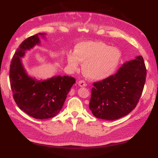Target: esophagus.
Returning a JSON list of instances; mask_svg holds the SVG:
<instances>
[{
	"label": "esophagus",
	"instance_id": "34e87169",
	"mask_svg": "<svg viewBox=\"0 0 158 158\" xmlns=\"http://www.w3.org/2000/svg\"><path fill=\"white\" fill-rule=\"evenodd\" d=\"M78 84L80 87H84V86H85V85H86V83H85L84 80H79Z\"/></svg>",
	"mask_w": 158,
	"mask_h": 158
}]
</instances>
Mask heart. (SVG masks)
Instances as JSON below:
<instances>
[{"label":"heart","instance_id":"b5f03b06","mask_svg":"<svg viewBox=\"0 0 158 158\" xmlns=\"http://www.w3.org/2000/svg\"><path fill=\"white\" fill-rule=\"evenodd\" d=\"M121 57V51L115 47L99 41H85L76 45L74 53H68L67 60L73 70L78 69L79 62L83 63L82 69L85 76L100 80L113 74Z\"/></svg>","mask_w":158,"mask_h":158}]
</instances>
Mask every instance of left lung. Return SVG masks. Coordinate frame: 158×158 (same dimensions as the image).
I'll return each instance as SVG.
<instances>
[{"label":"left lung","instance_id":"obj_1","mask_svg":"<svg viewBox=\"0 0 158 158\" xmlns=\"http://www.w3.org/2000/svg\"><path fill=\"white\" fill-rule=\"evenodd\" d=\"M146 77L142 56L127 62L117 73L92 84L89 108L94 115L115 120L130 113L141 97Z\"/></svg>","mask_w":158,"mask_h":158}]
</instances>
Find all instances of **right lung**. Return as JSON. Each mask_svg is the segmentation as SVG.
I'll use <instances>...</instances> for the list:
<instances>
[{"label": "right lung", "instance_id": "obj_1", "mask_svg": "<svg viewBox=\"0 0 158 158\" xmlns=\"http://www.w3.org/2000/svg\"><path fill=\"white\" fill-rule=\"evenodd\" d=\"M39 44V37L35 34L19 45L12 59L9 75L13 98L18 107L33 118L45 119L59 113L76 79L68 76H58L41 82L28 76L20 57L24 55L25 51Z\"/></svg>", "mask_w": 158, "mask_h": 158}]
</instances>
